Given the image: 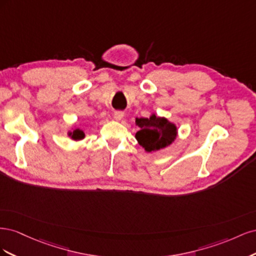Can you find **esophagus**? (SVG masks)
<instances>
[{"label": "esophagus", "instance_id": "obj_1", "mask_svg": "<svg viewBox=\"0 0 256 256\" xmlns=\"http://www.w3.org/2000/svg\"><path fill=\"white\" fill-rule=\"evenodd\" d=\"M113 116H114V118L116 120H120L124 118V112H122V111H115Z\"/></svg>", "mask_w": 256, "mask_h": 256}]
</instances>
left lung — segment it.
I'll use <instances>...</instances> for the list:
<instances>
[{"instance_id": "left-lung-1", "label": "left lung", "mask_w": 256, "mask_h": 256, "mask_svg": "<svg viewBox=\"0 0 256 256\" xmlns=\"http://www.w3.org/2000/svg\"><path fill=\"white\" fill-rule=\"evenodd\" d=\"M138 131L136 138L146 152H154L171 144L176 138V127L164 118L152 115L150 118H136Z\"/></svg>"}]
</instances>
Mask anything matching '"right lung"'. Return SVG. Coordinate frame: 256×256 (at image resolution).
Returning <instances> with one entry per match:
<instances>
[{
  "instance_id": "right-lung-1",
  "label": "right lung",
  "mask_w": 256,
  "mask_h": 256,
  "mask_svg": "<svg viewBox=\"0 0 256 256\" xmlns=\"http://www.w3.org/2000/svg\"><path fill=\"white\" fill-rule=\"evenodd\" d=\"M69 136H72L74 140H82V138H84V132H83V130L76 128L74 130V132L69 134Z\"/></svg>"
}]
</instances>
